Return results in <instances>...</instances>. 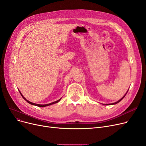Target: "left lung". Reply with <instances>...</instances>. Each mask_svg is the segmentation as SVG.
Instances as JSON below:
<instances>
[{
	"instance_id": "obj_1",
	"label": "left lung",
	"mask_w": 146,
	"mask_h": 146,
	"mask_svg": "<svg viewBox=\"0 0 146 146\" xmlns=\"http://www.w3.org/2000/svg\"><path fill=\"white\" fill-rule=\"evenodd\" d=\"M128 90H129V89H128ZM128 90H127V92H126V94H125V95H124L123 97H122V98H121L119 99V101H118L117 102H115V103H112V104H104V105H115V104H118V102H120L121 100H122V99H123V98L125 97V96L126 95V94H127V92H128Z\"/></svg>"
}]
</instances>
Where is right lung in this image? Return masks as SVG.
<instances>
[{
  "instance_id": "add662e5",
  "label": "right lung",
  "mask_w": 146,
  "mask_h": 146,
  "mask_svg": "<svg viewBox=\"0 0 146 146\" xmlns=\"http://www.w3.org/2000/svg\"><path fill=\"white\" fill-rule=\"evenodd\" d=\"M18 90H19V93L21 94V96H22V98H24L25 100L28 102V103H29V104H31V105H35V106H39V107H45V106H49V105H52V104H56V103H57V102H58L60 100H61V98H60V99H58V100H57V101H55V102H51V103H50V104H45V105H41V104H35V103H33V102H30V101H28L27 99H26V98L22 95V94L21 93V92H20V90L18 89Z\"/></svg>"
}]
</instances>
